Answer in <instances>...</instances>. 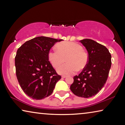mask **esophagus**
I'll use <instances>...</instances> for the list:
<instances>
[{
	"instance_id": "esophagus-1",
	"label": "esophagus",
	"mask_w": 125,
	"mask_h": 125,
	"mask_svg": "<svg viewBox=\"0 0 125 125\" xmlns=\"http://www.w3.org/2000/svg\"><path fill=\"white\" fill-rule=\"evenodd\" d=\"M66 77H67L66 75H62V78H66Z\"/></svg>"
}]
</instances>
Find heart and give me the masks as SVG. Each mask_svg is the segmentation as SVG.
<instances>
[{"mask_svg":"<svg viewBox=\"0 0 125 125\" xmlns=\"http://www.w3.org/2000/svg\"><path fill=\"white\" fill-rule=\"evenodd\" d=\"M57 48H52L48 52V60L54 68L60 65L57 70L61 74H72L76 71L83 69L88 62V54L83 47L77 43L65 41L58 43Z\"/></svg>","mask_w":125,"mask_h":125,"instance_id":"1","label":"heart"}]
</instances>
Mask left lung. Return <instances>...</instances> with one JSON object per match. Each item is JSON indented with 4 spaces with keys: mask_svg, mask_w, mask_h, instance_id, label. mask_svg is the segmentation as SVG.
I'll list each match as a JSON object with an SVG mask.
<instances>
[{
    "mask_svg": "<svg viewBox=\"0 0 125 125\" xmlns=\"http://www.w3.org/2000/svg\"><path fill=\"white\" fill-rule=\"evenodd\" d=\"M88 53V62L74 77L70 89L75 95L88 98L96 95L106 83L111 65V56L105 46L91 39L80 40Z\"/></svg>",
    "mask_w": 125,
    "mask_h": 125,
    "instance_id": "obj_1",
    "label": "left lung"
}]
</instances>
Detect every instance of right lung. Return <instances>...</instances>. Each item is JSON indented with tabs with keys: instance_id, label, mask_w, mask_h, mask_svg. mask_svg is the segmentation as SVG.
Masks as SVG:
<instances>
[{
	"instance_id": "1",
	"label": "right lung",
	"mask_w": 125,
	"mask_h": 125,
	"mask_svg": "<svg viewBox=\"0 0 125 125\" xmlns=\"http://www.w3.org/2000/svg\"><path fill=\"white\" fill-rule=\"evenodd\" d=\"M61 41L37 37L25 42L17 51L15 58L16 77L22 90L30 98L40 100L50 96L61 78L48 57L51 48Z\"/></svg>"
}]
</instances>
